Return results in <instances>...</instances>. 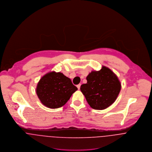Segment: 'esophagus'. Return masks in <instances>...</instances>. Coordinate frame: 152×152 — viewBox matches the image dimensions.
I'll list each match as a JSON object with an SVG mask.
<instances>
[{
    "label": "esophagus",
    "mask_w": 152,
    "mask_h": 152,
    "mask_svg": "<svg viewBox=\"0 0 152 152\" xmlns=\"http://www.w3.org/2000/svg\"><path fill=\"white\" fill-rule=\"evenodd\" d=\"M80 86H81V84H79L77 85V88L79 90L80 89Z\"/></svg>",
    "instance_id": "obj_1"
}]
</instances>
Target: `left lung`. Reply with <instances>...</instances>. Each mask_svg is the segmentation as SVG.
<instances>
[{
  "instance_id": "left-lung-1",
  "label": "left lung",
  "mask_w": 152,
  "mask_h": 152,
  "mask_svg": "<svg viewBox=\"0 0 152 152\" xmlns=\"http://www.w3.org/2000/svg\"><path fill=\"white\" fill-rule=\"evenodd\" d=\"M86 79L87 83L81 85L80 90L92 108L102 110L115 101L121 83L110 68L102 66L100 70H92Z\"/></svg>"
}]
</instances>
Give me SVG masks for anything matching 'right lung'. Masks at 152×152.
<instances>
[{
    "label": "right lung",
    "instance_id": "obj_1",
    "mask_svg": "<svg viewBox=\"0 0 152 152\" xmlns=\"http://www.w3.org/2000/svg\"><path fill=\"white\" fill-rule=\"evenodd\" d=\"M77 90L70 79L61 72L52 71L40 79L36 93L44 105L55 109L64 105Z\"/></svg>",
    "mask_w": 152,
    "mask_h": 152
}]
</instances>
